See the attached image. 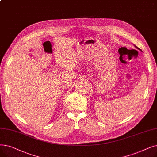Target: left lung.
<instances>
[{"label": "left lung", "instance_id": "1", "mask_svg": "<svg viewBox=\"0 0 157 157\" xmlns=\"http://www.w3.org/2000/svg\"><path fill=\"white\" fill-rule=\"evenodd\" d=\"M135 48H137V49H139V50H140L139 48V47H137V46H136V45H135Z\"/></svg>", "mask_w": 157, "mask_h": 157}]
</instances>
